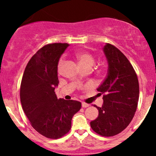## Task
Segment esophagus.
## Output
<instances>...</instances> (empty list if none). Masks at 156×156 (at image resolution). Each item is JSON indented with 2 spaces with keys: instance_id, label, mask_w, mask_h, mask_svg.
Wrapping results in <instances>:
<instances>
[{
  "instance_id": "34e87169",
  "label": "esophagus",
  "mask_w": 156,
  "mask_h": 156,
  "mask_svg": "<svg viewBox=\"0 0 156 156\" xmlns=\"http://www.w3.org/2000/svg\"><path fill=\"white\" fill-rule=\"evenodd\" d=\"M89 104L88 103H82V107L83 108H87V107H89Z\"/></svg>"
}]
</instances>
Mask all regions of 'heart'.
I'll list each match as a JSON object with an SVG mask.
<instances>
[{
	"mask_svg": "<svg viewBox=\"0 0 156 156\" xmlns=\"http://www.w3.org/2000/svg\"><path fill=\"white\" fill-rule=\"evenodd\" d=\"M76 58L78 64L82 68L91 67L94 63V58L90 53L85 51H78L76 53ZM64 60L63 58H61L58 63V71L59 72L61 68L63 65Z\"/></svg>",
	"mask_w": 156,
	"mask_h": 156,
	"instance_id": "1",
	"label": "heart"
}]
</instances>
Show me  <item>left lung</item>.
<instances>
[{"mask_svg": "<svg viewBox=\"0 0 156 156\" xmlns=\"http://www.w3.org/2000/svg\"><path fill=\"white\" fill-rule=\"evenodd\" d=\"M103 52L108 62L105 79L97 90L103 94V104L98 107V117L90 122L95 133L112 136L125 130L136 111L139 80L133 66L118 48L107 43Z\"/></svg>", "mask_w": 156, "mask_h": 156, "instance_id": "left-lung-1", "label": "left lung"}]
</instances>
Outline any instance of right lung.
I'll list each match as a JSON object with an SVG mask.
<instances>
[{
    "mask_svg": "<svg viewBox=\"0 0 156 156\" xmlns=\"http://www.w3.org/2000/svg\"><path fill=\"white\" fill-rule=\"evenodd\" d=\"M69 44H48L28 62L20 85V102L26 117L38 133L49 139L64 136L71 128L75 114L81 108L77 101L58 99V63Z\"/></svg>",
    "mask_w": 156,
    "mask_h": 156,
    "instance_id": "right-lung-1",
    "label": "right lung"
}]
</instances>
